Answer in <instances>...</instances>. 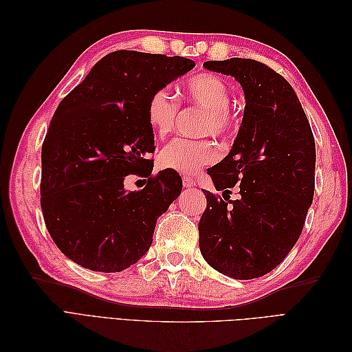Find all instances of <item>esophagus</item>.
<instances>
[{"mask_svg": "<svg viewBox=\"0 0 352 352\" xmlns=\"http://www.w3.org/2000/svg\"><path fill=\"white\" fill-rule=\"evenodd\" d=\"M182 182H184V186L186 188V189H192V188H195V180L190 177V176H184V179H182Z\"/></svg>", "mask_w": 352, "mask_h": 352, "instance_id": "obj_1", "label": "esophagus"}]
</instances>
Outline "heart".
<instances>
[{
    "label": "heart",
    "instance_id": "heart-1",
    "mask_svg": "<svg viewBox=\"0 0 352 352\" xmlns=\"http://www.w3.org/2000/svg\"><path fill=\"white\" fill-rule=\"evenodd\" d=\"M180 100L206 111L202 133L229 138L235 131L236 120L230 110V89L228 83L212 73H201L188 79L180 89ZM179 102L166 88L151 94L146 102V120L157 138L163 140L175 129ZM219 148L211 140H185L177 138L167 144L158 155L160 166L177 173L195 175L199 170L217 162Z\"/></svg>",
    "mask_w": 352,
    "mask_h": 352
}]
</instances>
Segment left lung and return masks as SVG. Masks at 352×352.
Returning <instances> with one entry per match:
<instances>
[{
  "instance_id": "left-lung-1",
  "label": "left lung",
  "mask_w": 352,
  "mask_h": 352,
  "mask_svg": "<svg viewBox=\"0 0 352 352\" xmlns=\"http://www.w3.org/2000/svg\"><path fill=\"white\" fill-rule=\"evenodd\" d=\"M204 67L235 78L247 104L230 153L207 170L226 199L204 192L199 250L229 278H261L285 260L302 232L314 197V136L289 82L264 63L235 57L206 61ZM235 184L240 197L229 200Z\"/></svg>"
}]
</instances>
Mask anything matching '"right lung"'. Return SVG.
<instances>
[{
  "instance_id": "add662e5",
  "label": "right lung",
  "mask_w": 352,
  "mask_h": 352,
  "mask_svg": "<svg viewBox=\"0 0 352 352\" xmlns=\"http://www.w3.org/2000/svg\"><path fill=\"white\" fill-rule=\"evenodd\" d=\"M195 67L185 57L114 51L52 116L42 144L41 208L58 250L85 269L116 273L150 250L157 219L182 192L175 170L153 175L151 94ZM146 176L126 191V175Z\"/></svg>"
}]
</instances>
